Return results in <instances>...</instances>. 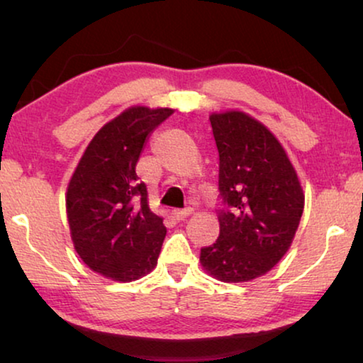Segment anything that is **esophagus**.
Returning <instances> with one entry per match:
<instances>
[{"mask_svg": "<svg viewBox=\"0 0 363 363\" xmlns=\"http://www.w3.org/2000/svg\"><path fill=\"white\" fill-rule=\"evenodd\" d=\"M191 211H193L191 208H185V210H173V218L178 221H182V220H185V218L190 216Z\"/></svg>", "mask_w": 363, "mask_h": 363, "instance_id": "1", "label": "esophagus"}]
</instances>
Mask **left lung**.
<instances>
[{
    "mask_svg": "<svg viewBox=\"0 0 363 363\" xmlns=\"http://www.w3.org/2000/svg\"><path fill=\"white\" fill-rule=\"evenodd\" d=\"M220 155V236L201 247L205 269L223 282L271 271L289 250L304 193L277 138L242 112L210 116Z\"/></svg>",
    "mask_w": 363,
    "mask_h": 363,
    "instance_id": "obj_1",
    "label": "left lung"
}]
</instances>
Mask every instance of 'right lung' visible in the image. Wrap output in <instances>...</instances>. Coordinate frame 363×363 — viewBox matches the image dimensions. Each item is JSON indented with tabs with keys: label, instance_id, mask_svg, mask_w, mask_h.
Returning <instances> with one entry per match:
<instances>
[{
	"label": "right lung",
	"instance_id": "add662e5",
	"mask_svg": "<svg viewBox=\"0 0 363 363\" xmlns=\"http://www.w3.org/2000/svg\"><path fill=\"white\" fill-rule=\"evenodd\" d=\"M172 108L130 107L106 123L69 182L66 208L77 255L102 276L135 281L157 264L167 228L148 208L135 167Z\"/></svg>",
	"mask_w": 363,
	"mask_h": 363
}]
</instances>
